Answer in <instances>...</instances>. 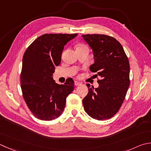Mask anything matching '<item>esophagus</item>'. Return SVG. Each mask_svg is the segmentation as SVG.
I'll return each instance as SVG.
<instances>
[{
	"instance_id": "obj_1",
	"label": "esophagus",
	"mask_w": 151,
	"mask_h": 151,
	"mask_svg": "<svg viewBox=\"0 0 151 151\" xmlns=\"http://www.w3.org/2000/svg\"><path fill=\"white\" fill-rule=\"evenodd\" d=\"M81 82H78V81H75V85L76 86H77L81 85Z\"/></svg>"
}]
</instances>
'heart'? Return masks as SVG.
Segmentation results:
<instances>
[{
  "instance_id": "b5f03b06",
  "label": "heart",
  "mask_w": 151,
  "mask_h": 151,
  "mask_svg": "<svg viewBox=\"0 0 151 151\" xmlns=\"http://www.w3.org/2000/svg\"><path fill=\"white\" fill-rule=\"evenodd\" d=\"M85 46L84 44H80V45L78 46Z\"/></svg>"
}]
</instances>
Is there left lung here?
<instances>
[{
  "label": "left lung",
  "instance_id": "8db88e82",
  "mask_svg": "<svg viewBox=\"0 0 151 151\" xmlns=\"http://www.w3.org/2000/svg\"><path fill=\"white\" fill-rule=\"evenodd\" d=\"M82 37L93 52L95 62L90 69L101 77L97 78V88L88 86V93L82 100L84 110L94 119H111L122 106L130 83L128 58L116 38L99 34Z\"/></svg>",
  "mask_w": 151,
  "mask_h": 151
}]
</instances>
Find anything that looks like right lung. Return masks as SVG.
<instances>
[{
  "label": "right lung",
  "instance_id": "obj_1",
  "mask_svg": "<svg viewBox=\"0 0 151 151\" xmlns=\"http://www.w3.org/2000/svg\"><path fill=\"white\" fill-rule=\"evenodd\" d=\"M78 34H44L28 46L23 56L20 74L23 97L37 119L52 120L63 113L67 97L74 90L73 78L63 84L52 79L55 66L61 63L64 46Z\"/></svg>",
  "mask_w": 151,
  "mask_h": 151
}]
</instances>
